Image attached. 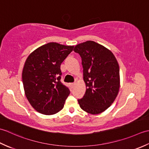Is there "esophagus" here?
Masks as SVG:
<instances>
[{"label":"esophagus","instance_id":"esophagus-1","mask_svg":"<svg viewBox=\"0 0 149 149\" xmlns=\"http://www.w3.org/2000/svg\"><path fill=\"white\" fill-rule=\"evenodd\" d=\"M74 86H75V83H70V86H71L72 88H74Z\"/></svg>","mask_w":149,"mask_h":149}]
</instances>
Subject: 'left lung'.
<instances>
[{"label":"left lung","instance_id":"obj_1","mask_svg":"<svg viewBox=\"0 0 149 149\" xmlns=\"http://www.w3.org/2000/svg\"><path fill=\"white\" fill-rule=\"evenodd\" d=\"M82 59L86 93L78 100L81 108L97 115L113 103L120 88L118 63L112 52L93 41L78 44L74 49Z\"/></svg>","mask_w":149,"mask_h":149}]
</instances>
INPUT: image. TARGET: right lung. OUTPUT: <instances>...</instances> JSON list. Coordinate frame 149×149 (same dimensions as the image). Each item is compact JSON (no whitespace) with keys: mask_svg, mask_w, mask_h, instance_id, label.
I'll return each instance as SVG.
<instances>
[{"mask_svg":"<svg viewBox=\"0 0 149 149\" xmlns=\"http://www.w3.org/2000/svg\"><path fill=\"white\" fill-rule=\"evenodd\" d=\"M74 46L50 42L41 46L27 57L22 71L25 94L33 108L43 115L61 111L70 94L60 81V66Z\"/></svg>","mask_w":149,"mask_h":149,"instance_id":"right-lung-1","label":"right lung"}]
</instances>
